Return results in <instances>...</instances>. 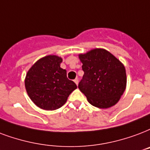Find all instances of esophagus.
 Wrapping results in <instances>:
<instances>
[{
	"mask_svg": "<svg viewBox=\"0 0 150 150\" xmlns=\"http://www.w3.org/2000/svg\"><path fill=\"white\" fill-rule=\"evenodd\" d=\"M74 82H75L76 85H78V83H79V79H75L74 80Z\"/></svg>",
	"mask_w": 150,
	"mask_h": 150,
	"instance_id": "esophagus-1",
	"label": "esophagus"
}]
</instances>
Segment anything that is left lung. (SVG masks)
<instances>
[{"label": "left lung", "instance_id": "1", "mask_svg": "<svg viewBox=\"0 0 150 150\" xmlns=\"http://www.w3.org/2000/svg\"><path fill=\"white\" fill-rule=\"evenodd\" d=\"M84 75L79 89L87 100L97 108H108L120 99L127 85L123 64L112 53L94 49L79 55Z\"/></svg>", "mask_w": 150, "mask_h": 150}]
</instances>
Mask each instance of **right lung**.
Listing matches in <instances>:
<instances>
[{
    "label": "right lung",
    "mask_w": 150,
    "mask_h": 150,
    "mask_svg": "<svg viewBox=\"0 0 150 150\" xmlns=\"http://www.w3.org/2000/svg\"><path fill=\"white\" fill-rule=\"evenodd\" d=\"M62 58L55 55L42 57L27 71L25 87L33 102L45 110H56L64 105L77 88L60 67Z\"/></svg>",
    "instance_id": "add662e5"
}]
</instances>
